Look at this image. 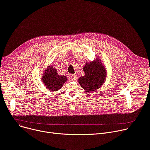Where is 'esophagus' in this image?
Listing matches in <instances>:
<instances>
[{
	"mask_svg": "<svg viewBox=\"0 0 150 150\" xmlns=\"http://www.w3.org/2000/svg\"><path fill=\"white\" fill-rule=\"evenodd\" d=\"M69 79L71 81H74L76 79V76L74 74H71L69 75Z\"/></svg>",
	"mask_w": 150,
	"mask_h": 150,
	"instance_id": "obj_1",
	"label": "esophagus"
}]
</instances>
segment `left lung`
Instances as JSON below:
<instances>
[{"label":"left lung","mask_w":150,"mask_h":150,"mask_svg":"<svg viewBox=\"0 0 150 150\" xmlns=\"http://www.w3.org/2000/svg\"><path fill=\"white\" fill-rule=\"evenodd\" d=\"M84 76L79 77L78 82L86 91H93L102 86L106 76L105 67L98 58L96 60L86 63L83 67Z\"/></svg>","instance_id":"left-lung-1"}]
</instances>
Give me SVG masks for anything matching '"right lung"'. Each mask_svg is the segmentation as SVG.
Wrapping results in <instances>:
<instances>
[{
  "label": "right lung",
  "mask_w": 150,
  "mask_h": 150,
  "mask_svg": "<svg viewBox=\"0 0 150 150\" xmlns=\"http://www.w3.org/2000/svg\"><path fill=\"white\" fill-rule=\"evenodd\" d=\"M42 79L44 86L51 91H57L60 89L67 79L66 76L59 75L52 66L47 67Z\"/></svg>",
  "instance_id": "add662e5"
}]
</instances>
